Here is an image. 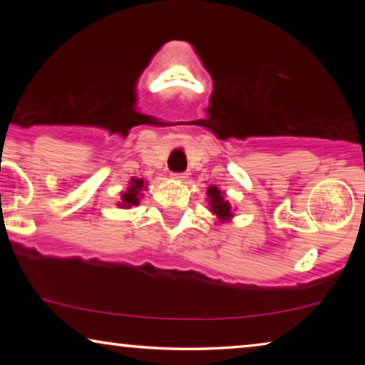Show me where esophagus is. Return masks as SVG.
<instances>
[{"label":"esophagus","instance_id":"esophagus-1","mask_svg":"<svg viewBox=\"0 0 365 365\" xmlns=\"http://www.w3.org/2000/svg\"><path fill=\"white\" fill-rule=\"evenodd\" d=\"M173 179H176L179 182H184L187 179V176L184 173H179V174H173Z\"/></svg>","mask_w":365,"mask_h":365}]
</instances>
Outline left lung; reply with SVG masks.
Returning a JSON list of instances; mask_svg holds the SVG:
<instances>
[{"mask_svg": "<svg viewBox=\"0 0 365 365\" xmlns=\"http://www.w3.org/2000/svg\"><path fill=\"white\" fill-rule=\"evenodd\" d=\"M206 194L209 201V211L212 212V216H216L217 224L232 221L234 207L231 206V202L226 201V192L221 191L217 186H209Z\"/></svg>", "mask_w": 365, "mask_h": 365, "instance_id": "1", "label": "left lung"}]
</instances>
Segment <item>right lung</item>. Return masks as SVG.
Segmentation results:
<instances>
[{"label":"right lung","mask_w":365,"mask_h":365,"mask_svg":"<svg viewBox=\"0 0 365 365\" xmlns=\"http://www.w3.org/2000/svg\"><path fill=\"white\" fill-rule=\"evenodd\" d=\"M148 189V182L144 179L131 178L129 181V187L121 194V201H118V207L121 209H131L133 206H138L141 202V197L144 196L143 191Z\"/></svg>","instance_id":"right-lung-1"}]
</instances>
